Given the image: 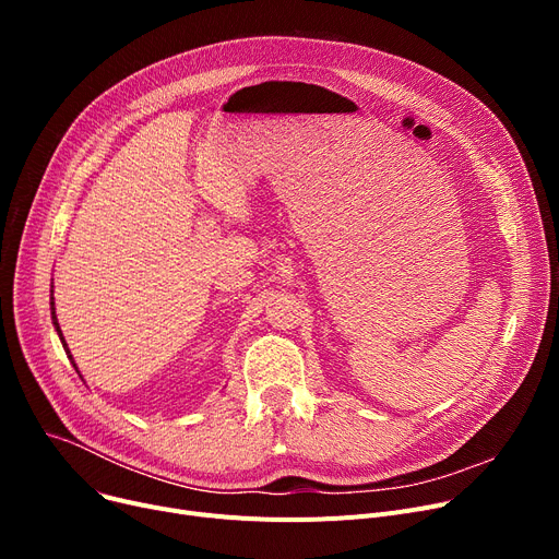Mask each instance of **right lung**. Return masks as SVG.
<instances>
[{
    "label": "right lung",
    "instance_id": "obj_1",
    "mask_svg": "<svg viewBox=\"0 0 559 559\" xmlns=\"http://www.w3.org/2000/svg\"><path fill=\"white\" fill-rule=\"evenodd\" d=\"M51 324H53V329H56V333H58V337H61V342H63V348H66V354H68V358L72 360V365H74V358L70 356V348H68V344H66V337H63V333H61V326H58V319H56V308H53V297H51ZM76 367V365H74Z\"/></svg>",
    "mask_w": 559,
    "mask_h": 559
}]
</instances>
